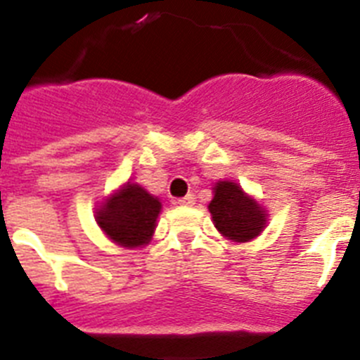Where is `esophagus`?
I'll list each match as a JSON object with an SVG mask.
<instances>
[{
  "label": "esophagus",
  "mask_w": 360,
  "mask_h": 360,
  "mask_svg": "<svg viewBox=\"0 0 360 360\" xmlns=\"http://www.w3.org/2000/svg\"><path fill=\"white\" fill-rule=\"evenodd\" d=\"M195 202H196L195 195H193V193H189V195L184 196V198L174 200V205H195Z\"/></svg>",
  "instance_id": "1"
}]
</instances>
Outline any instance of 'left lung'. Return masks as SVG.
Here are the masks:
<instances>
[{"instance_id":"obj_1","label":"left lung","mask_w":360,"mask_h":360,"mask_svg":"<svg viewBox=\"0 0 360 360\" xmlns=\"http://www.w3.org/2000/svg\"><path fill=\"white\" fill-rule=\"evenodd\" d=\"M209 212L212 224L224 238L236 243H247L263 232L269 212L254 196L247 195L240 184L219 180L212 187Z\"/></svg>"}]
</instances>
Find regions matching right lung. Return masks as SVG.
Returning <instances> with one entry per match:
<instances>
[{"instance_id":"add662e5","label":"right lung","mask_w":360,"mask_h":360,"mask_svg":"<svg viewBox=\"0 0 360 360\" xmlns=\"http://www.w3.org/2000/svg\"><path fill=\"white\" fill-rule=\"evenodd\" d=\"M162 203L144 187L126 182L104 198L95 211V221L113 243L124 249L146 247L153 240Z\"/></svg>"}]
</instances>
